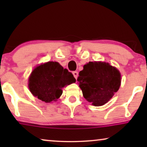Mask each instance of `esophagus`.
Masks as SVG:
<instances>
[{
  "mask_svg": "<svg viewBox=\"0 0 147 147\" xmlns=\"http://www.w3.org/2000/svg\"><path fill=\"white\" fill-rule=\"evenodd\" d=\"M73 75L74 76V78H75L76 79H77V78H78V72L76 71H73Z\"/></svg>",
  "mask_w": 147,
  "mask_h": 147,
  "instance_id": "esophagus-1",
  "label": "esophagus"
}]
</instances>
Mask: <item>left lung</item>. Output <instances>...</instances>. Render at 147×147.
Listing matches in <instances>:
<instances>
[{
	"label": "left lung",
	"mask_w": 147,
	"mask_h": 147,
	"mask_svg": "<svg viewBox=\"0 0 147 147\" xmlns=\"http://www.w3.org/2000/svg\"><path fill=\"white\" fill-rule=\"evenodd\" d=\"M86 100L92 105H104L119 89L121 76L116 67L105 62L90 61L84 65L78 78Z\"/></svg>",
	"instance_id": "8db88e82"
}]
</instances>
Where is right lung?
I'll list each match as a JSON object with an SVG mask.
<instances>
[{"mask_svg": "<svg viewBox=\"0 0 147 147\" xmlns=\"http://www.w3.org/2000/svg\"><path fill=\"white\" fill-rule=\"evenodd\" d=\"M73 74L57 62L49 61L37 66L29 79V88L34 96L49 103L62 94L65 86L76 82Z\"/></svg>", "mask_w": 147, "mask_h": 147, "instance_id": "1", "label": "right lung"}]
</instances>
